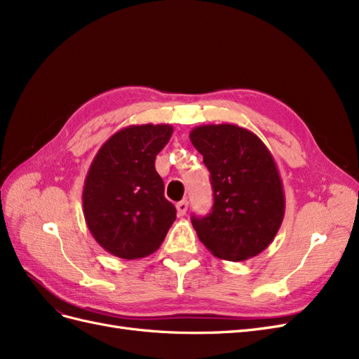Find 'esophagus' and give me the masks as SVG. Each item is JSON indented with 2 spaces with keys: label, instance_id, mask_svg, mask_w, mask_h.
I'll return each mask as SVG.
<instances>
[{
  "label": "esophagus",
  "instance_id": "1",
  "mask_svg": "<svg viewBox=\"0 0 359 359\" xmlns=\"http://www.w3.org/2000/svg\"><path fill=\"white\" fill-rule=\"evenodd\" d=\"M187 208H189V202L187 201H181V202L177 203V212H178L180 217L181 215H186Z\"/></svg>",
  "mask_w": 359,
  "mask_h": 359
}]
</instances>
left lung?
I'll return each mask as SVG.
<instances>
[{"label":"left lung","mask_w":359,"mask_h":359,"mask_svg":"<svg viewBox=\"0 0 359 359\" xmlns=\"http://www.w3.org/2000/svg\"><path fill=\"white\" fill-rule=\"evenodd\" d=\"M193 147L211 173L212 211L191 217L201 243L219 259L241 262L273 243L285 217L276 160L253 132L235 124L198 126Z\"/></svg>","instance_id":"8db88e82"}]
</instances>
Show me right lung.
<instances>
[{"label": "right lung", "mask_w": 359, "mask_h": 359, "mask_svg": "<svg viewBox=\"0 0 359 359\" xmlns=\"http://www.w3.org/2000/svg\"><path fill=\"white\" fill-rule=\"evenodd\" d=\"M172 132L170 124L128 126L97 151L82 205L86 226L107 253L128 260L149 256L175 222L177 210L154 166Z\"/></svg>", "instance_id": "1"}]
</instances>
